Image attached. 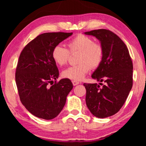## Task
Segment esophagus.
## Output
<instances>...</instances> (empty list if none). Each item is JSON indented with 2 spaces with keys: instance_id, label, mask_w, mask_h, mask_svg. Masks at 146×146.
I'll return each mask as SVG.
<instances>
[{
  "instance_id": "esophagus-1",
  "label": "esophagus",
  "mask_w": 146,
  "mask_h": 146,
  "mask_svg": "<svg viewBox=\"0 0 146 146\" xmlns=\"http://www.w3.org/2000/svg\"><path fill=\"white\" fill-rule=\"evenodd\" d=\"M72 84H73L74 86H76L78 84H79L80 82H78V81H72Z\"/></svg>"
}]
</instances>
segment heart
<instances>
[{"instance_id":"heart-1","label":"heart","mask_w":146,"mask_h":146,"mask_svg":"<svg viewBox=\"0 0 146 146\" xmlns=\"http://www.w3.org/2000/svg\"><path fill=\"white\" fill-rule=\"evenodd\" d=\"M71 53L79 52V64L70 66L62 72V76L72 81H80L88 73L90 68H96L100 64L103 58V48L100 44L94 42L92 38L84 35H79L68 43ZM70 52L60 45L54 47L52 58L60 66L66 64Z\"/></svg>"}]
</instances>
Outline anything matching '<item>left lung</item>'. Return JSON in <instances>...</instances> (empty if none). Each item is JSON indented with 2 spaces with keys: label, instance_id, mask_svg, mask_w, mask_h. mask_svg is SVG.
Listing matches in <instances>:
<instances>
[{
  "label": "left lung",
  "instance_id": "left-lung-1",
  "mask_svg": "<svg viewBox=\"0 0 146 146\" xmlns=\"http://www.w3.org/2000/svg\"><path fill=\"white\" fill-rule=\"evenodd\" d=\"M95 36L103 48L102 62L92 74L102 83L84 84L86 103L94 116L104 118L118 111L125 103L133 84V64L128 49L120 38L110 31L94 30L84 33Z\"/></svg>",
  "mask_w": 146,
  "mask_h": 146
}]
</instances>
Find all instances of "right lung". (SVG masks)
<instances>
[{
    "mask_svg": "<svg viewBox=\"0 0 146 146\" xmlns=\"http://www.w3.org/2000/svg\"><path fill=\"white\" fill-rule=\"evenodd\" d=\"M72 35V33L42 34L24 48L19 56L15 80L20 99L27 110L39 118L52 119L56 117L73 88L69 79L56 82L59 72L52 58L54 47Z\"/></svg>",
    "mask_w": 146,
    "mask_h": 146,
    "instance_id": "add662e5",
    "label": "right lung"
}]
</instances>
